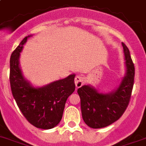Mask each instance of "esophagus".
<instances>
[{"label": "esophagus", "mask_w": 146, "mask_h": 146, "mask_svg": "<svg viewBox=\"0 0 146 146\" xmlns=\"http://www.w3.org/2000/svg\"><path fill=\"white\" fill-rule=\"evenodd\" d=\"M74 82H75V85L77 88H81L84 83V77L82 76H77L74 80Z\"/></svg>", "instance_id": "obj_1"}]
</instances>
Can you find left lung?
Listing matches in <instances>:
<instances>
[{"label": "left lung", "mask_w": 146, "mask_h": 146, "mask_svg": "<svg viewBox=\"0 0 146 146\" xmlns=\"http://www.w3.org/2000/svg\"><path fill=\"white\" fill-rule=\"evenodd\" d=\"M122 46L127 71L117 90L101 93L90 85H83L77 90L82 119L90 127L98 129L111 125L122 116L128 106L134 85L135 66L128 48L124 42Z\"/></svg>", "instance_id": "8db88e82"}]
</instances>
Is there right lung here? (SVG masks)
Here are the masks:
<instances>
[{"mask_svg": "<svg viewBox=\"0 0 146 146\" xmlns=\"http://www.w3.org/2000/svg\"><path fill=\"white\" fill-rule=\"evenodd\" d=\"M30 36L25 37L11 56V89L19 109L31 125L40 129H51L61 120L66 100L75 90V74L42 88L32 86L24 78L19 61L24 44Z\"/></svg>", "mask_w": 146, "mask_h": 146, "instance_id": "obj_1", "label": "right lung"}]
</instances>
